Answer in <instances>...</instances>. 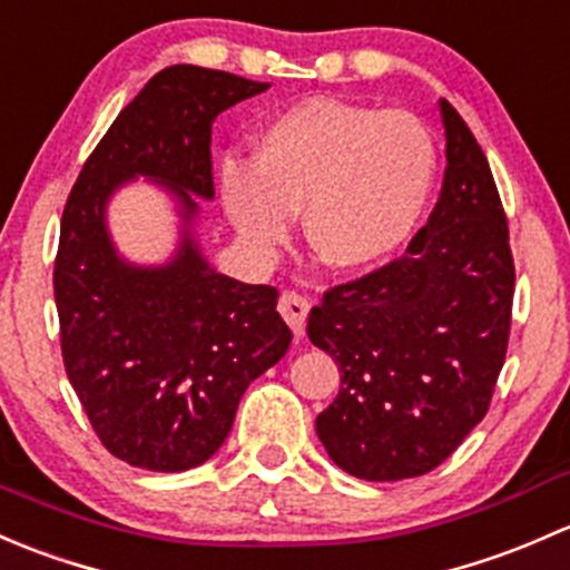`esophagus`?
<instances>
[{
	"mask_svg": "<svg viewBox=\"0 0 570 570\" xmlns=\"http://www.w3.org/2000/svg\"><path fill=\"white\" fill-rule=\"evenodd\" d=\"M279 313H283L287 326L293 328V334L302 337L304 326H307V313H309L307 296H302V293L296 291H285L283 296H279Z\"/></svg>",
	"mask_w": 570,
	"mask_h": 570,
	"instance_id": "34e87169",
	"label": "esophagus"
}]
</instances>
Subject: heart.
I'll return each mask as SVG.
<instances>
[{
	"instance_id": "1",
	"label": "heart",
	"mask_w": 570,
	"mask_h": 570,
	"mask_svg": "<svg viewBox=\"0 0 570 570\" xmlns=\"http://www.w3.org/2000/svg\"><path fill=\"white\" fill-rule=\"evenodd\" d=\"M436 173L433 134L412 111L307 98L255 134L252 164H222L219 191L249 246L279 244L304 210L315 255L362 272L412 242Z\"/></svg>"
}]
</instances>
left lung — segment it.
I'll use <instances>...</instances> for the list:
<instances>
[{
  "instance_id": "1",
  "label": "left lung",
  "mask_w": 570,
  "mask_h": 570,
  "mask_svg": "<svg viewBox=\"0 0 570 570\" xmlns=\"http://www.w3.org/2000/svg\"><path fill=\"white\" fill-rule=\"evenodd\" d=\"M448 137L442 195L401 257L334 285L309 309L313 345L340 367L315 420L328 459L354 478H420L483 420L504 365L513 252L489 161L439 101Z\"/></svg>"
}]
</instances>
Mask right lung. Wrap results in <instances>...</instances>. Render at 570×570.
Wrapping results in <instances>:
<instances>
[{
	"mask_svg": "<svg viewBox=\"0 0 570 570\" xmlns=\"http://www.w3.org/2000/svg\"><path fill=\"white\" fill-rule=\"evenodd\" d=\"M266 81L169 66L128 104L70 189L55 261L62 362L92 431L115 459L150 472L205 463L230 433L246 386L277 365L291 328L277 287L216 274L184 233L173 263L128 266L109 242L107 199L145 175L180 199L214 197L216 115Z\"/></svg>",
	"mask_w": 570,
	"mask_h": 570,
	"instance_id": "obj_1",
	"label": "right lung"
}]
</instances>
